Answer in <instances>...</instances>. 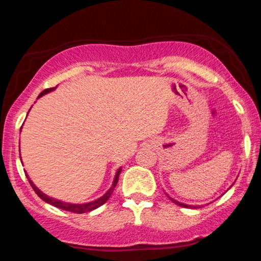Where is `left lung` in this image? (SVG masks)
<instances>
[{"mask_svg": "<svg viewBox=\"0 0 261 261\" xmlns=\"http://www.w3.org/2000/svg\"><path fill=\"white\" fill-rule=\"evenodd\" d=\"M168 197H169L170 200H172L173 202L176 203V205H178V206H182V207H191V208H199V207H200V206H190V205H185V203H181V202L176 201V200H174V199H172V197H170V196H168Z\"/></svg>", "mask_w": 261, "mask_h": 261, "instance_id": "left-lung-1", "label": "left lung"}]
</instances>
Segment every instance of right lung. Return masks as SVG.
<instances>
[{
    "label": "right lung",
    "mask_w": 261,
    "mask_h": 261,
    "mask_svg": "<svg viewBox=\"0 0 261 261\" xmlns=\"http://www.w3.org/2000/svg\"><path fill=\"white\" fill-rule=\"evenodd\" d=\"M55 88H56V87H54V88H47V89H45V91H43V92L40 93V94H39V97H38V98H40L41 95L46 94V93H49V92L54 91V89H55ZM120 173H121V168L119 169L118 172H116V175H115V178H114V181H113V185H112V188H110L109 190H108L107 193L104 194L103 196L99 197V199L94 200V201H91V202H86V203H68V202L60 201V200L53 199V197H49V196L46 195V194L41 193V191L39 190V189H38L37 187H35V185H34V182H33V181L31 180V179H29L28 174H27V178H28V180H29V184H31V185H32V188L34 189V191H35V193H37V195H38L39 197H40L41 200H44L45 202L50 203V205L55 206V207H58V208L65 210V211H70V212H73V214H85V212H88V211H92V210H95V208H98V207H99V206L104 205V203H106V202L108 201V200H109L110 195H112V194H113L114 189H115L116 184H118V180H119V174H120Z\"/></svg>",
    "instance_id": "add662e5"
}]
</instances>
